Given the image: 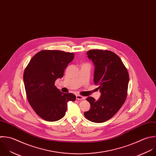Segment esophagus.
Here are the masks:
<instances>
[{
    "label": "esophagus",
    "instance_id": "34e87169",
    "mask_svg": "<svg viewBox=\"0 0 156 156\" xmlns=\"http://www.w3.org/2000/svg\"><path fill=\"white\" fill-rule=\"evenodd\" d=\"M76 100H84L85 98L81 95H76Z\"/></svg>",
    "mask_w": 156,
    "mask_h": 156
}]
</instances>
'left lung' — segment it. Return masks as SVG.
<instances>
[{
  "label": "left lung",
  "mask_w": 156,
  "mask_h": 156,
  "mask_svg": "<svg viewBox=\"0 0 156 156\" xmlns=\"http://www.w3.org/2000/svg\"><path fill=\"white\" fill-rule=\"evenodd\" d=\"M87 55L95 65L94 81L101 95L97 101L92 97L87 98L90 108L84 114L90 122L103 123L111 119L124 104L129 73L120 57L111 51L90 50Z\"/></svg>",
  "instance_id": "left-lung-1"
}]
</instances>
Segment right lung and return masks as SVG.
<instances>
[{"label":"right lung","mask_w":156,"mask_h":156,"mask_svg":"<svg viewBox=\"0 0 156 156\" xmlns=\"http://www.w3.org/2000/svg\"><path fill=\"white\" fill-rule=\"evenodd\" d=\"M74 58V53L60 50H41L30 61L23 73V82L28 103L41 118L48 122L62 119L67 103L76 96L64 94L55 86L64 70Z\"/></svg>","instance_id":"add662e5"}]
</instances>
